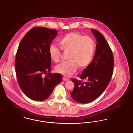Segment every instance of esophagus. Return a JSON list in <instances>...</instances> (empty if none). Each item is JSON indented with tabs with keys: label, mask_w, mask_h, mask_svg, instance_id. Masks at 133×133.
Here are the masks:
<instances>
[{
	"label": "esophagus",
	"mask_w": 133,
	"mask_h": 133,
	"mask_svg": "<svg viewBox=\"0 0 133 133\" xmlns=\"http://www.w3.org/2000/svg\"><path fill=\"white\" fill-rule=\"evenodd\" d=\"M63 81H68L69 80V78H67V77H63Z\"/></svg>",
	"instance_id": "obj_1"
}]
</instances>
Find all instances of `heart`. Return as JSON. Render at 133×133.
<instances>
[{"instance_id":"heart-1","label":"heart","mask_w":133,"mask_h":133,"mask_svg":"<svg viewBox=\"0 0 133 133\" xmlns=\"http://www.w3.org/2000/svg\"><path fill=\"white\" fill-rule=\"evenodd\" d=\"M58 42L63 53L68 54L66 59L68 61L56 66L55 70L57 72L70 76L77 68L84 70L90 64L96 51V43L92 38L72 32L66 34ZM61 50L55 45L49 46V56L54 62L61 61Z\"/></svg>"}]
</instances>
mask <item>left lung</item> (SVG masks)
Returning a JSON list of instances; mask_svg holds the SVG:
<instances>
[{"mask_svg":"<svg viewBox=\"0 0 133 133\" xmlns=\"http://www.w3.org/2000/svg\"><path fill=\"white\" fill-rule=\"evenodd\" d=\"M91 32L97 38V48L92 61L79 75L80 80L72 78L74 90L71 98L79 103L92 102L105 91L112 78L114 65L112 49L105 37L98 30Z\"/></svg>","mask_w":133,"mask_h":133,"instance_id":"8db88e82","label":"left lung"}]
</instances>
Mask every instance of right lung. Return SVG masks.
Returning <instances> with one entry per match:
<instances>
[{
  "label": "right lung",
  "instance_id": "add662e5",
  "mask_svg": "<svg viewBox=\"0 0 133 133\" xmlns=\"http://www.w3.org/2000/svg\"><path fill=\"white\" fill-rule=\"evenodd\" d=\"M57 34L56 29L35 27L22 39L16 52L15 65L18 84L23 93L35 101L49 98L63 79L60 74L50 72L49 47Z\"/></svg>",
  "mask_w": 133,
  "mask_h": 133
}]
</instances>
